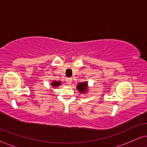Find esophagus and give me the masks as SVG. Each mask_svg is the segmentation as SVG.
Returning a JSON list of instances; mask_svg holds the SVG:
<instances>
[{
	"instance_id": "obj_1",
	"label": "esophagus",
	"mask_w": 147,
	"mask_h": 147,
	"mask_svg": "<svg viewBox=\"0 0 147 147\" xmlns=\"http://www.w3.org/2000/svg\"><path fill=\"white\" fill-rule=\"evenodd\" d=\"M66 82H67V83L69 84V85H70V84H71V83H72V79L71 78H67Z\"/></svg>"
}]
</instances>
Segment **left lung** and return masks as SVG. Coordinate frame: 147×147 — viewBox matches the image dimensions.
Here are the masks:
<instances>
[{"label": "left lung", "mask_w": 147, "mask_h": 147, "mask_svg": "<svg viewBox=\"0 0 147 147\" xmlns=\"http://www.w3.org/2000/svg\"><path fill=\"white\" fill-rule=\"evenodd\" d=\"M77 90L79 91L80 93L81 94H86V92H88V83L87 82H80L77 85Z\"/></svg>", "instance_id": "1"}]
</instances>
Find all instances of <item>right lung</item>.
Masks as SVG:
<instances>
[{
	"instance_id": "obj_1",
	"label": "right lung",
	"mask_w": 147,
	"mask_h": 147,
	"mask_svg": "<svg viewBox=\"0 0 147 147\" xmlns=\"http://www.w3.org/2000/svg\"><path fill=\"white\" fill-rule=\"evenodd\" d=\"M61 82H60V81H53V82H51V85L52 87L57 88L59 86L61 85Z\"/></svg>"
}]
</instances>
